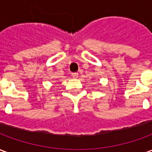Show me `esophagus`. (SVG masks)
Masks as SVG:
<instances>
[{
    "mask_svg": "<svg viewBox=\"0 0 152 152\" xmlns=\"http://www.w3.org/2000/svg\"><path fill=\"white\" fill-rule=\"evenodd\" d=\"M78 73L77 72H72V76L73 78H76V77H78Z\"/></svg>",
    "mask_w": 152,
    "mask_h": 152,
    "instance_id": "esophagus-1",
    "label": "esophagus"
}]
</instances>
